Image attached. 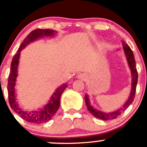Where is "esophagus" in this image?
Wrapping results in <instances>:
<instances>
[{"label": "esophagus", "mask_w": 147, "mask_h": 147, "mask_svg": "<svg viewBox=\"0 0 147 147\" xmlns=\"http://www.w3.org/2000/svg\"><path fill=\"white\" fill-rule=\"evenodd\" d=\"M77 78L79 79H82V80H86V79H88V75L84 73H81L79 75H77Z\"/></svg>", "instance_id": "esophagus-1"}]
</instances>
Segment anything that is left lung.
I'll list each match as a JSON object with an SVG mask.
<instances>
[{
    "label": "left lung",
    "instance_id": "8db88e82",
    "mask_svg": "<svg viewBox=\"0 0 147 147\" xmlns=\"http://www.w3.org/2000/svg\"><path fill=\"white\" fill-rule=\"evenodd\" d=\"M123 49H124V53H125L126 59H127L128 64L129 65V68L131 69V75H132V86H131V91L130 93V96L128 99V100L125 102V104L123 105L122 107L117 111H114V112L111 113H104L102 111H99L97 109H94L92 106L90 105V101L88 95H85V102L86 105L87 106V109L89 112L94 117H96L99 119H102V120H111V119H113L117 118L118 116L120 115L121 114L124 112V111L127 109L130 106V104L133 102V99L135 98V95H136V86H137L138 83V74L137 69H136V61H135L134 55H133V51L131 48L124 41H122Z\"/></svg>",
    "mask_w": 147,
    "mask_h": 147
}]
</instances>
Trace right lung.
I'll return each mask as SVG.
<instances>
[{
    "instance_id": "obj_1",
    "label": "right lung",
    "mask_w": 147,
    "mask_h": 147,
    "mask_svg": "<svg viewBox=\"0 0 147 147\" xmlns=\"http://www.w3.org/2000/svg\"><path fill=\"white\" fill-rule=\"evenodd\" d=\"M57 32L49 29H36L33 30L27 36L23 41L18 52L14 55L11 63V70L8 77L7 90L8 98L10 107L14 112L26 122L33 124H43L50 120L54 117L60 106V97L62 92L67 87V83L59 87L56 91L52 94L51 98L44 107L36 111H25L19 107L16 102L15 95V86H16V77H17V69L19 61V57L21 51L27 45L38 38L43 36H51L55 35Z\"/></svg>"
}]
</instances>
